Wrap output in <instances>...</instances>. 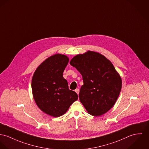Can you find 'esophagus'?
Instances as JSON below:
<instances>
[{
    "instance_id": "esophagus-1",
    "label": "esophagus",
    "mask_w": 149,
    "mask_h": 149,
    "mask_svg": "<svg viewBox=\"0 0 149 149\" xmlns=\"http://www.w3.org/2000/svg\"><path fill=\"white\" fill-rule=\"evenodd\" d=\"M75 91L76 92V93H77V94H79V88H77V89H75Z\"/></svg>"
}]
</instances>
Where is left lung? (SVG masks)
<instances>
[{"label":"left lung","mask_w":149,"mask_h":149,"mask_svg":"<svg viewBox=\"0 0 149 149\" xmlns=\"http://www.w3.org/2000/svg\"><path fill=\"white\" fill-rule=\"evenodd\" d=\"M70 64L82 75L79 100L88 113L100 116L115 104L122 87V79L112 63L97 52L78 54Z\"/></svg>","instance_id":"1"}]
</instances>
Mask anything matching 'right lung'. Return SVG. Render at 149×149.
<instances>
[{
  "instance_id": "add662e5",
  "label": "right lung",
  "mask_w": 149,
  "mask_h": 149,
  "mask_svg": "<svg viewBox=\"0 0 149 149\" xmlns=\"http://www.w3.org/2000/svg\"><path fill=\"white\" fill-rule=\"evenodd\" d=\"M68 61L66 55H52L38 67L32 78V92L36 105L43 112L54 117L65 114L78 98L75 91L69 90L63 77Z\"/></svg>"
}]
</instances>
